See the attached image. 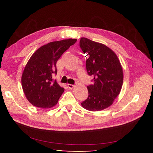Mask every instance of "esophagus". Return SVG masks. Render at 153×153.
Wrapping results in <instances>:
<instances>
[{"mask_svg": "<svg viewBox=\"0 0 153 153\" xmlns=\"http://www.w3.org/2000/svg\"><path fill=\"white\" fill-rule=\"evenodd\" d=\"M67 85H68V87L69 88V89H73V88L75 87V85H72V84H68Z\"/></svg>", "mask_w": 153, "mask_h": 153, "instance_id": "1", "label": "esophagus"}]
</instances>
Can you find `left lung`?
<instances>
[{"instance_id":"left-lung-1","label":"left lung","mask_w":153,"mask_h":153,"mask_svg":"<svg viewBox=\"0 0 153 153\" xmlns=\"http://www.w3.org/2000/svg\"><path fill=\"white\" fill-rule=\"evenodd\" d=\"M80 47L88 57L86 69L94 84L87 86L89 96L81 103L85 109L100 111L108 108L121 92L123 71L119 59L106 45L81 38Z\"/></svg>"}]
</instances>
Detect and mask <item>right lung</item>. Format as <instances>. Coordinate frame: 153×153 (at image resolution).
<instances>
[{
	"instance_id": "add662e5",
	"label": "right lung",
	"mask_w": 153,
	"mask_h": 153,
	"mask_svg": "<svg viewBox=\"0 0 153 153\" xmlns=\"http://www.w3.org/2000/svg\"><path fill=\"white\" fill-rule=\"evenodd\" d=\"M76 42V39L53 41L32 54L22 76V85L29 102L42 108L56 105L64 89L53 80L57 73L56 63L63 53Z\"/></svg>"
}]
</instances>
